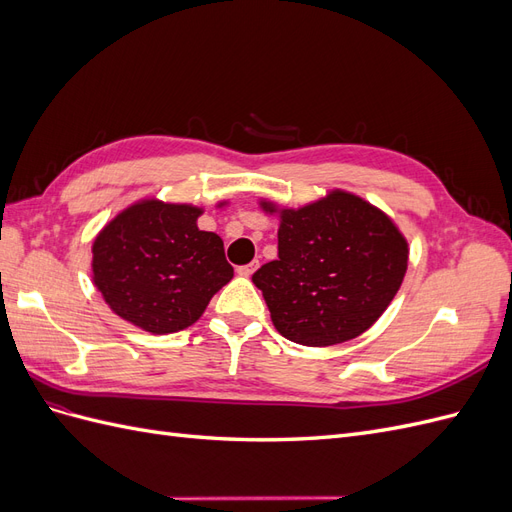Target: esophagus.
I'll return each instance as SVG.
<instances>
[{
  "instance_id": "obj_1",
  "label": "esophagus",
  "mask_w": 512,
  "mask_h": 512,
  "mask_svg": "<svg viewBox=\"0 0 512 512\" xmlns=\"http://www.w3.org/2000/svg\"><path fill=\"white\" fill-rule=\"evenodd\" d=\"M256 267H258V262H250V265H241V267L237 269V273L243 275V277H250V275L256 271Z\"/></svg>"
}]
</instances>
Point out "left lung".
Wrapping results in <instances>:
<instances>
[{
  "instance_id": "left-lung-1",
  "label": "left lung",
  "mask_w": 512,
  "mask_h": 512,
  "mask_svg": "<svg viewBox=\"0 0 512 512\" xmlns=\"http://www.w3.org/2000/svg\"><path fill=\"white\" fill-rule=\"evenodd\" d=\"M265 209L273 211L265 203ZM408 269V243L363 198L333 192L299 211L284 209L277 260L252 282L275 329L294 344L333 346L374 324Z\"/></svg>"
}]
</instances>
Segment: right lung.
Returning a JSON list of instances; mask_svg holds the SVG:
<instances>
[{
  "instance_id": "1",
  "label": "right lung",
  "mask_w": 512,
  "mask_h": 512,
  "mask_svg": "<svg viewBox=\"0 0 512 512\" xmlns=\"http://www.w3.org/2000/svg\"><path fill=\"white\" fill-rule=\"evenodd\" d=\"M200 209L138 203L94 241V282L113 312L149 333L190 327L235 271L215 232L200 230Z\"/></svg>"
}]
</instances>
